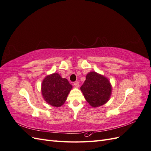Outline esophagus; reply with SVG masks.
<instances>
[{
  "mask_svg": "<svg viewBox=\"0 0 151 151\" xmlns=\"http://www.w3.org/2000/svg\"><path fill=\"white\" fill-rule=\"evenodd\" d=\"M74 86L76 87V88H79V82H76V83H74Z\"/></svg>",
  "mask_w": 151,
  "mask_h": 151,
  "instance_id": "1",
  "label": "esophagus"
}]
</instances>
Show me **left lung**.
Listing matches in <instances>:
<instances>
[{"label":"left lung","instance_id":"obj_1","mask_svg":"<svg viewBox=\"0 0 151 151\" xmlns=\"http://www.w3.org/2000/svg\"><path fill=\"white\" fill-rule=\"evenodd\" d=\"M81 90L86 101L91 106L96 108L108 102L111 96L112 87L106 77L96 72H91L87 74Z\"/></svg>","mask_w":151,"mask_h":151}]
</instances>
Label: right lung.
Masks as SVG:
<instances>
[{"label":"right lung","mask_w":151,"mask_h":151,"mask_svg":"<svg viewBox=\"0 0 151 151\" xmlns=\"http://www.w3.org/2000/svg\"><path fill=\"white\" fill-rule=\"evenodd\" d=\"M72 86L67 79L57 73L45 77L42 84V93L45 101L51 106L60 107L64 104Z\"/></svg>","instance_id":"1"}]
</instances>
